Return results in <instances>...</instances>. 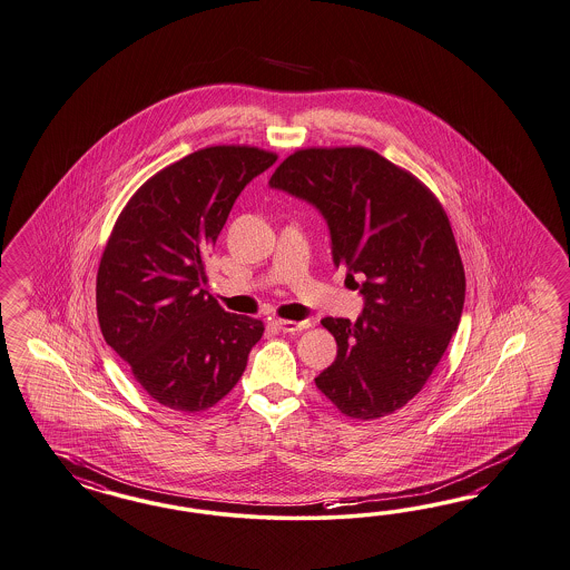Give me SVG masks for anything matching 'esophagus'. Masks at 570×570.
Listing matches in <instances>:
<instances>
[{
	"instance_id": "esophagus-1",
	"label": "esophagus",
	"mask_w": 570,
	"mask_h": 570,
	"mask_svg": "<svg viewBox=\"0 0 570 570\" xmlns=\"http://www.w3.org/2000/svg\"><path fill=\"white\" fill-rule=\"evenodd\" d=\"M276 325L282 332H286V334H296V332L307 330L311 324H308V322H286V320H276Z\"/></svg>"
}]
</instances>
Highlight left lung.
Wrapping results in <instances>:
<instances>
[{
	"instance_id": "left-lung-1",
	"label": "left lung",
	"mask_w": 570,
	"mask_h": 570,
	"mask_svg": "<svg viewBox=\"0 0 570 570\" xmlns=\"http://www.w3.org/2000/svg\"><path fill=\"white\" fill-rule=\"evenodd\" d=\"M269 186L322 214L332 262L363 296L356 322L322 320L338 354L315 384L353 419L399 411L446 353L464 307V269L442 205L363 147L296 151Z\"/></svg>"
}]
</instances>
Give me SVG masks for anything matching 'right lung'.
I'll return each mask as SVG.
<instances>
[{
  "instance_id": "1",
  "label": "right lung",
  "mask_w": 570,
  "mask_h": 570,
  "mask_svg": "<svg viewBox=\"0 0 570 570\" xmlns=\"http://www.w3.org/2000/svg\"><path fill=\"white\" fill-rule=\"evenodd\" d=\"M276 159L234 145L186 155L140 186L111 230L97 272L101 334L168 409L222 401L262 340L259 320L224 311L203 286L234 200Z\"/></svg>"
}]
</instances>
